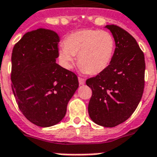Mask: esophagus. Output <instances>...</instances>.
<instances>
[{"instance_id":"obj_1","label":"esophagus","mask_w":157,"mask_h":157,"mask_svg":"<svg viewBox=\"0 0 157 157\" xmlns=\"http://www.w3.org/2000/svg\"><path fill=\"white\" fill-rule=\"evenodd\" d=\"M78 82H79V84H81V85L84 84L85 83L84 78H81V77H78Z\"/></svg>"}]
</instances>
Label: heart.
<instances>
[{
  "mask_svg": "<svg viewBox=\"0 0 157 157\" xmlns=\"http://www.w3.org/2000/svg\"><path fill=\"white\" fill-rule=\"evenodd\" d=\"M64 47L58 52V59L66 70H70L77 56L79 70L92 75L104 72L112 61L115 40L104 30L82 29L72 33L63 42Z\"/></svg>",
  "mask_w": 157,
  "mask_h": 157,
  "instance_id": "obj_1",
  "label": "heart"
}]
</instances>
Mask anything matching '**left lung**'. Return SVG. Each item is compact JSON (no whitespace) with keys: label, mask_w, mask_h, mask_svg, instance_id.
Segmentation results:
<instances>
[{"label":"left lung","mask_w":157,"mask_h":157,"mask_svg":"<svg viewBox=\"0 0 157 157\" xmlns=\"http://www.w3.org/2000/svg\"><path fill=\"white\" fill-rule=\"evenodd\" d=\"M115 40V50L109 67L86 84L92 94L88 114L96 124L115 127L134 112L144 89L145 59L135 38L124 29L106 25Z\"/></svg>","instance_id":"8db88e82"}]
</instances>
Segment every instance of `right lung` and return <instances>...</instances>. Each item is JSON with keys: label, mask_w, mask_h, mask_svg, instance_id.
Wrapping results in <instances>:
<instances>
[{"label": "right lung", "mask_w": 157, "mask_h": 157, "mask_svg": "<svg viewBox=\"0 0 157 157\" xmlns=\"http://www.w3.org/2000/svg\"><path fill=\"white\" fill-rule=\"evenodd\" d=\"M59 36L49 29L27 33L12 52L11 87L23 115L40 127L65 117L78 87L75 73L56 64Z\"/></svg>", "instance_id": "right-lung-1"}]
</instances>
